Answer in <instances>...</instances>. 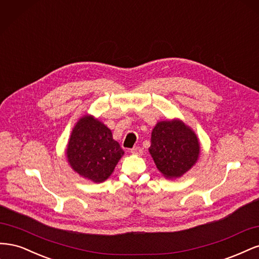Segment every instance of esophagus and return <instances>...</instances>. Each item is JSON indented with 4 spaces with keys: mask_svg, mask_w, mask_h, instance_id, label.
Returning a JSON list of instances; mask_svg holds the SVG:
<instances>
[{
    "mask_svg": "<svg viewBox=\"0 0 259 259\" xmlns=\"http://www.w3.org/2000/svg\"><path fill=\"white\" fill-rule=\"evenodd\" d=\"M131 153L132 154H135V155H142L143 154V149L140 148V147H135V148L132 149Z\"/></svg>",
    "mask_w": 259,
    "mask_h": 259,
    "instance_id": "obj_1",
    "label": "esophagus"
}]
</instances>
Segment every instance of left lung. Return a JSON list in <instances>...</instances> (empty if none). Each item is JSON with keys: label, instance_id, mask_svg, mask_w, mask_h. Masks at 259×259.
Instances as JSON below:
<instances>
[{"label": "left lung", "instance_id": "1", "mask_svg": "<svg viewBox=\"0 0 259 259\" xmlns=\"http://www.w3.org/2000/svg\"><path fill=\"white\" fill-rule=\"evenodd\" d=\"M200 150L197 134L182 120L159 121L152 130L149 152L166 179L179 178L191 169L199 160Z\"/></svg>", "mask_w": 259, "mask_h": 259}]
</instances>
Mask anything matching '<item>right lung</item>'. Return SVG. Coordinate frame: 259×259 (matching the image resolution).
Instances as JSON below:
<instances>
[{
    "instance_id": "obj_1",
    "label": "right lung",
    "mask_w": 259,
    "mask_h": 259,
    "mask_svg": "<svg viewBox=\"0 0 259 259\" xmlns=\"http://www.w3.org/2000/svg\"><path fill=\"white\" fill-rule=\"evenodd\" d=\"M123 154L111 130L92 114H85L76 122L66 149L71 168L96 184L104 183L111 176Z\"/></svg>"
}]
</instances>
